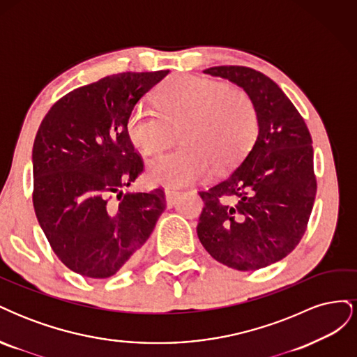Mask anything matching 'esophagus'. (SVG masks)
Here are the masks:
<instances>
[{
	"label": "esophagus",
	"mask_w": 357,
	"mask_h": 357,
	"mask_svg": "<svg viewBox=\"0 0 357 357\" xmlns=\"http://www.w3.org/2000/svg\"><path fill=\"white\" fill-rule=\"evenodd\" d=\"M178 195H180L178 190H174V189H167L165 190V199H167L168 207H172V205L176 204Z\"/></svg>",
	"instance_id": "1"
}]
</instances>
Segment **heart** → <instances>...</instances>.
<instances>
[{"instance_id":"obj_1","label":"heart","mask_w":357,"mask_h":357,"mask_svg":"<svg viewBox=\"0 0 357 357\" xmlns=\"http://www.w3.org/2000/svg\"><path fill=\"white\" fill-rule=\"evenodd\" d=\"M180 134L181 146L149 165L155 185L178 188L226 171L247 155L259 131L253 98L218 80L178 75L162 86L156 107L139 105L126 132L146 156H156Z\"/></svg>"}]
</instances>
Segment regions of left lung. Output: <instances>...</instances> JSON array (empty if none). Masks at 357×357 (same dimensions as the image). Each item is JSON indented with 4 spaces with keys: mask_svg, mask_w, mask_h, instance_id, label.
<instances>
[{
    "mask_svg": "<svg viewBox=\"0 0 357 357\" xmlns=\"http://www.w3.org/2000/svg\"><path fill=\"white\" fill-rule=\"evenodd\" d=\"M252 96L259 131L231 174L201 190L198 238L215 261L255 271L286 257L304 236L317 181L311 135L286 93L265 74L240 66L204 70Z\"/></svg>",
    "mask_w": 357,
    "mask_h": 357,
    "instance_id": "left-lung-1",
    "label": "left lung"
}]
</instances>
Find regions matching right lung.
Masks as SVG:
<instances>
[{
	"mask_svg": "<svg viewBox=\"0 0 357 357\" xmlns=\"http://www.w3.org/2000/svg\"><path fill=\"white\" fill-rule=\"evenodd\" d=\"M169 70L119 73L63 95L32 147L37 220L52 250L83 277L114 275L137 257L167 207L160 188L126 192L144 164L126 132L135 104Z\"/></svg>",
	"mask_w": 357,
	"mask_h": 357,
	"instance_id": "1",
	"label": "right lung"
}]
</instances>
